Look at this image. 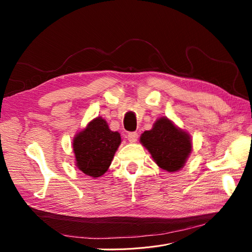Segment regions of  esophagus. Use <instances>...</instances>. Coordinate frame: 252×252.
I'll return each mask as SVG.
<instances>
[{
    "label": "esophagus",
    "instance_id": "34e87169",
    "mask_svg": "<svg viewBox=\"0 0 252 252\" xmlns=\"http://www.w3.org/2000/svg\"><path fill=\"white\" fill-rule=\"evenodd\" d=\"M138 138H139V134L136 133V132H129L127 134V139H128V141L130 142V143L136 142V141H138Z\"/></svg>",
    "mask_w": 252,
    "mask_h": 252
}]
</instances>
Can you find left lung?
<instances>
[{"mask_svg":"<svg viewBox=\"0 0 252 252\" xmlns=\"http://www.w3.org/2000/svg\"><path fill=\"white\" fill-rule=\"evenodd\" d=\"M140 142L159 168L168 172L183 168L192 149L190 135L164 117L142 133Z\"/></svg>","mask_w":252,"mask_h":252,"instance_id":"obj_1","label":"left lung"}]
</instances>
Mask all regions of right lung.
Returning <instances> with one entry per match:
<instances>
[{"label":"right lung","mask_w":252,"mask_h":252,"mask_svg":"<svg viewBox=\"0 0 252 252\" xmlns=\"http://www.w3.org/2000/svg\"><path fill=\"white\" fill-rule=\"evenodd\" d=\"M121 142L120 133L111 131L104 119H94L72 141L75 165L91 178L101 177L108 170Z\"/></svg>","instance_id":"right-lung-1"}]
</instances>
